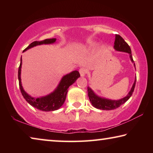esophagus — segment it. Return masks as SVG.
<instances>
[{"mask_svg": "<svg viewBox=\"0 0 153 153\" xmlns=\"http://www.w3.org/2000/svg\"><path fill=\"white\" fill-rule=\"evenodd\" d=\"M79 72L80 74V76H81L82 77H84V76H85V75L86 74L87 70H86V68H84V67H82V68L79 69Z\"/></svg>", "mask_w": 153, "mask_h": 153, "instance_id": "34e87169", "label": "esophagus"}]
</instances>
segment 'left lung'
<instances>
[{
	"mask_svg": "<svg viewBox=\"0 0 153 153\" xmlns=\"http://www.w3.org/2000/svg\"><path fill=\"white\" fill-rule=\"evenodd\" d=\"M114 48L117 51L120 52H124V53H128L129 55V58H130L131 61L132 63H134V60L132 58V55H131V48L128 45L123 38L121 37V36L116 34L115 35V42H114ZM134 67L135 66V63L134 64ZM136 82V77L135 79V81L134 82V84L130 91L129 92L128 95L123 98L120 100H110L107 99V98H102L97 96L95 93L93 92V90L90 88V87H88V95L89 99L90 100V102L92 103L93 107L95 108H98L100 110H113L115 108H117L120 107L121 105L124 104L127 100H128L131 96L132 95V93L134 92V88H135Z\"/></svg>",
	"mask_w": 153,
	"mask_h": 153,
	"instance_id": "obj_1",
	"label": "left lung"
}]
</instances>
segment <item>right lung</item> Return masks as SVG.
I'll return each instance as SVG.
<instances>
[{
    "label": "right lung",
    "mask_w": 153,
    "mask_h": 153,
    "mask_svg": "<svg viewBox=\"0 0 153 153\" xmlns=\"http://www.w3.org/2000/svg\"><path fill=\"white\" fill-rule=\"evenodd\" d=\"M56 42V38H51V39H46L42 41H34L30 44L24 50V52L27 49L31 48L37 45H48L53 44ZM22 59L21 58V62L18 69V79H19V85L21 92L25 100L32 107H35L37 109L42 111H53L59 109L65 100L68 88L76 81V79L80 77L79 71H74L64 76L61 80L60 83L56 87V88L50 94L46 95L45 97L40 98H33L27 94L25 92L22 85L21 81V68H22Z\"/></svg>",
    "instance_id": "1"
}]
</instances>
